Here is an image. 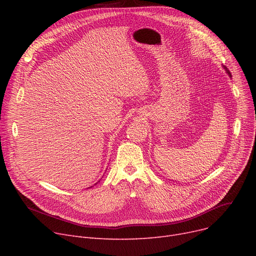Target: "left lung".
I'll return each mask as SVG.
<instances>
[{
  "instance_id": "left-lung-1",
  "label": "left lung",
  "mask_w": 256,
  "mask_h": 256,
  "mask_svg": "<svg viewBox=\"0 0 256 256\" xmlns=\"http://www.w3.org/2000/svg\"><path fill=\"white\" fill-rule=\"evenodd\" d=\"M223 68H224V70L226 72V74H227L228 76H230L232 78V74L230 72V70H227V67H226V66H223Z\"/></svg>"
}]
</instances>
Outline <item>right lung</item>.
Masks as SVG:
<instances>
[{
  "mask_svg": "<svg viewBox=\"0 0 256 256\" xmlns=\"http://www.w3.org/2000/svg\"><path fill=\"white\" fill-rule=\"evenodd\" d=\"M98 182H100V180H98ZM98 182H96V184H98ZM92 186H91V188H92Z\"/></svg>",
  "mask_w": 256,
  "mask_h": 256,
  "instance_id": "right-lung-1",
  "label": "right lung"
}]
</instances>
